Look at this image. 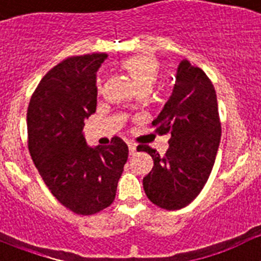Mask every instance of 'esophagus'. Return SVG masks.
Masks as SVG:
<instances>
[{
	"label": "esophagus",
	"mask_w": 261,
	"mask_h": 261,
	"mask_svg": "<svg viewBox=\"0 0 261 261\" xmlns=\"http://www.w3.org/2000/svg\"><path fill=\"white\" fill-rule=\"evenodd\" d=\"M128 147H129V154L130 155H135L137 153V145L135 142H128Z\"/></svg>",
	"instance_id": "esophagus-1"
}]
</instances>
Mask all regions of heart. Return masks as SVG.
I'll use <instances>...</instances> for the list:
<instances>
[{"instance_id":"heart-1","label":"heart","mask_w":261,"mask_h":261,"mask_svg":"<svg viewBox=\"0 0 261 261\" xmlns=\"http://www.w3.org/2000/svg\"><path fill=\"white\" fill-rule=\"evenodd\" d=\"M121 70L132 80L138 93L151 91L154 84L158 80L159 64L153 57L140 55L124 60L121 62Z\"/></svg>"}]
</instances>
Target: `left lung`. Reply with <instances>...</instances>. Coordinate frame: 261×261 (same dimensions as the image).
I'll return each instance as SVG.
<instances>
[{"instance_id":"1","label":"left lung","mask_w":261,"mask_h":261,"mask_svg":"<svg viewBox=\"0 0 261 261\" xmlns=\"http://www.w3.org/2000/svg\"><path fill=\"white\" fill-rule=\"evenodd\" d=\"M156 132L171 133L165 156L146 145L154 166L142 184L153 204L167 211L187 206L197 197L216 161L221 141L216 90L206 74L188 60L179 62L172 93L156 119Z\"/></svg>"}]
</instances>
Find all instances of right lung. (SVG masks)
<instances>
[{
	"label": "right lung",
	"instance_id": "1",
	"mask_svg": "<svg viewBox=\"0 0 261 261\" xmlns=\"http://www.w3.org/2000/svg\"><path fill=\"white\" fill-rule=\"evenodd\" d=\"M107 53L69 57L40 81L27 111L29 150L52 195L77 214L98 213L115 200L128 159L120 137L90 146L85 120L96 111V71Z\"/></svg>",
	"mask_w": 261,
	"mask_h": 261
}]
</instances>
